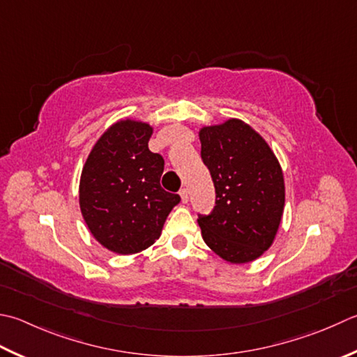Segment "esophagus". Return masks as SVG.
<instances>
[{
	"label": "esophagus",
	"instance_id": "1",
	"mask_svg": "<svg viewBox=\"0 0 357 357\" xmlns=\"http://www.w3.org/2000/svg\"><path fill=\"white\" fill-rule=\"evenodd\" d=\"M179 197H181V199H183L184 204H185V202H188V190H187V188H181Z\"/></svg>",
	"mask_w": 357,
	"mask_h": 357
}]
</instances>
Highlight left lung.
<instances>
[{
  "mask_svg": "<svg viewBox=\"0 0 357 357\" xmlns=\"http://www.w3.org/2000/svg\"><path fill=\"white\" fill-rule=\"evenodd\" d=\"M198 136L216 193L213 212L198 220L202 240L229 263L254 261L272 246L280 227L282 165L260 132L241 119L204 125Z\"/></svg>",
  "mask_w": 357,
  "mask_h": 357,
  "instance_id": "obj_1",
  "label": "left lung"
}]
</instances>
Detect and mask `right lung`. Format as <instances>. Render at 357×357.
Segmentation results:
<instances>
[{"mask_svg": "<svg viewBox=\"0 0 357 357\" xmlns=\"http://www.w3.org/2000/svg\"><path fill=\"white\" fill-rule=\"evenodd\" d=\"M153 127L125 117L103 131L82 169L79 204L91 235L119 255L155 243L179 195L160 187L162 156L149 150Z\"/></svg>", "mask_w": 357, "mask_h": 357, "instance_id": "add662e5", "label": "right lung"}]
</instances>
